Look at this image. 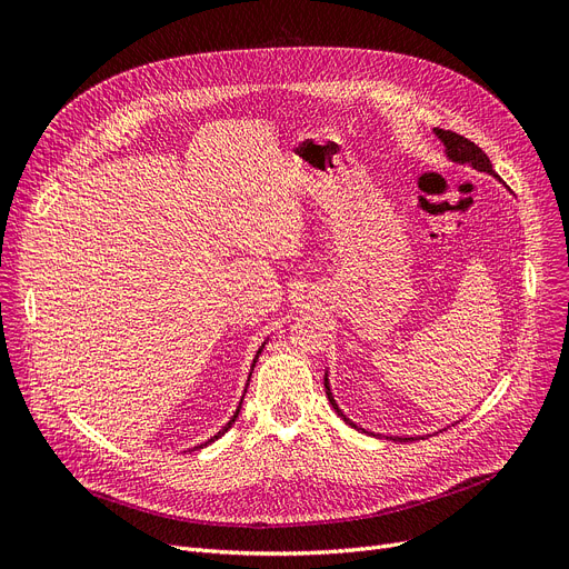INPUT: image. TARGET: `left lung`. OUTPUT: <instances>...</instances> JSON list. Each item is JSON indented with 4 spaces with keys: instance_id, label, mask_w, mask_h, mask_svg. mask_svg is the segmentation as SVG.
Segmentation results:
<instances>
[{
    "instance_id": "left-lung-1",
    "label": "left lung",
    "mask_w": 569,
    "mask_h": 569,
    "mask_svg": "<svg viewBox=\"0 0 569 569\" xmlns=\"http://www.w3.org/2000/svg\"><path fill=\"white\" fill-rule=\"evenodd\" d=\"M433 133H436V138L442 142V152H445V157L450 159L452 163H459V166H472L475 170H480V172H489L491 177H496L498 182H500V177L493 172V168H491V161H489V157L482 152L480 147H477L475 142H470L468 138H463V136H459V133H452V131H442V129H433ZM510 191V189H507ZM512 193V191H510ZM325 392H327V399H330V403H332V408H335V412L339 415V417H343V422L346 425H350V427H355L357 431H362V433H371V436H380V438H390V440H397V442H406V440H417V438H422V436H382V433H373V431H369V429H365V427H360V425H355L350 417L339 408V403H337V399H335V395H332V387H330V371H325ZM459 422V420H457ZM457 422H452V427L457 425ZM442 431V429H440Z\"/></svg>"
}]
</instances>
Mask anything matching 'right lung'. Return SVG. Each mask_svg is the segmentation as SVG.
<instances>
[{"instance_id":"obj_1","label":"right lung","mask_w":569,"mask_h":569,"mask_svg":"<svg viewBox=\"0 0 569 569\" xmlns=\"http://www.w3.org/2000/svg\"><path fill=\"white\" fill-rule=\"evenodd\" d=\"M264 343H267V341H262V346H260V348H258V352H256V357H253V362H251V371H249V380H251V373H253V367H256V362H258V357H260V352H262V348H264ZM249 380H247V387H249ZM244 395H247V390H244ZM244 395H242V399H239V406H237V410H234V412H232V417H230V420H228V422H226V427H221V429H219V431H217V433H214V436H212V438H207V440H204V442H200V445H196V447H191V450H200V447H204V445H209V442H214V440H217V438H221V436H223V433H226V431H228V429H230V427H232V425H234V420H237V415H239V410H242V401H244Z\"/></svg>"}]
</instances>
